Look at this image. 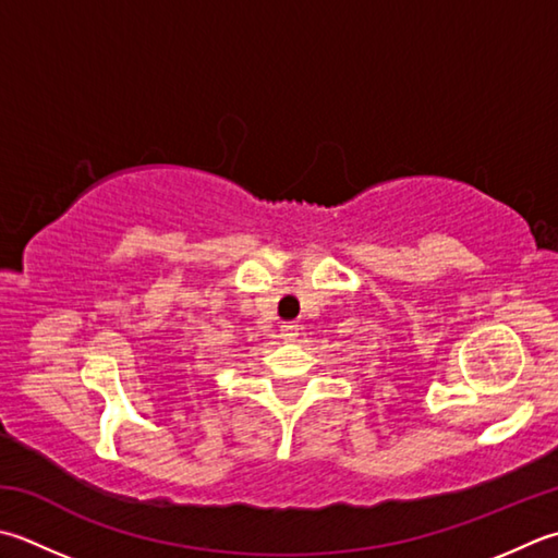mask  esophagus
<instances>
[{"label":"esophagus","mask_w":558,"mask_h":558,"mask_svg":"<svg viewBox=\"0 0 558 558\" xmlns=\"http://www.w3.org/2000/svg\"><path fill=\"white\" fill-rule=\"evenodd\" d=\"M298 336H300V326L294 324V322H288V324L280 326V338H282V341L292 343Z\"/></svg>","instance_id":"34e87169"}]
</instances>
